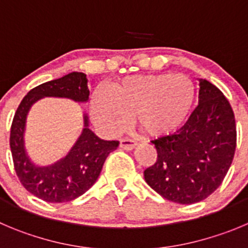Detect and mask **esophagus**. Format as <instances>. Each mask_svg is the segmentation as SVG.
I'll use <instances>...</instances> for the list:
<instances>
[{"label": "esophagus", "instance_id": "esophagus-1", "mask_svg": "<svg viewBox=\"0 0 248 248\" xmlns=\"http://www.w3.org/2000/svg\"><path fill=\"white\" fill-rule=\"evenodd\" d=\"M136 145H137V143L135 140H128V138H124V140H120V147L124 150H132Z\"/></svg>", "mask_w": 248, "mask_h": 248}]
</instances>
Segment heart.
Returning a JSON list of instances; mask_svg holds the SVG:
<instances>
[{
    "instance_id": "b5f03b06",
    "label": "heart",
    "mask_w": 248,
    "mask_h": 248,
    "mask_svg": "<svg viewBox=\"0 0 248 248\" xmlns=\"http://www.w3.org/2000/svg\"><path fill=\"white\" fill-rule=\"evenodd\" d=\"M194 95L193 83L184 75H136L113 83L108 92L93 93L90 111L96 124L108 135L124 132L136 116L142 131L160 138L186 122Z\"/></svg>"
}]
</instances>
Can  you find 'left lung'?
Returning a JSON list of instances; mask_svg holds the SVG:
<instances>
[{
    "mask_svg": "<svg viewBox=\"0 0 248 248\" xmlns=\"http://www.w3.org/2000/svg\"><path fill=\"white\" fill-rule=\"evenodd\" d=\"M158 159L144 170L145 182L179 204L205 200L223 182L236 149V124L223 93L200 79L198 105L172 135L152 140Z\"/></svg>",
    "mask_w": 248,
    "mask_h": 248,
    "instance_id": "8db88e82",
    "label": "left lung"
}]
</instances>
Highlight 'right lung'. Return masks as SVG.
<instances>
[{"label":"right lung","mask_w":248,"mask_h":248,"mask_svg":"<svg viewBox=\"0 0 248 248\" xmlns=\"http://www.w3.org/2000/svg\"><path fill=\"white\" fill-rule=\"evenodd\" d=\"M45 96L68 98L84 103L89 99L87 76L72 72L33 88L23 98L11 126L9 145L13 165L24 188L35 197L50 203L71 202L95 184L108 155L119 147V140H100L88 127L89 121L84 115V128L71 152L52 165H34L24 148L25 120L31 105Z\"/></svg>","instance_id":"add662e5"}]
</instances>
